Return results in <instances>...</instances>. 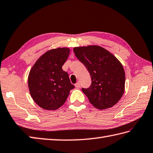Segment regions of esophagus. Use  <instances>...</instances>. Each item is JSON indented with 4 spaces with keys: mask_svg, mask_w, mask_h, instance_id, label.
<instances>
[{
    "mask_svg": "<svg viewBox=\"0 0 153 153\" xmlns=\"http://www.w3.org/2000/svg\"><path fill=\"white\" fill-rule=\"evenodd\" d=\"M75 86H76V88H79L80 87H81L80 83H79V82H77V83H76V84H75Z\"/></svg>",
    "mask_w": 153,
    "mask_h": 153,
    "instance_id": "34e87169",
    "label": "esophagus"
}]
</instances>
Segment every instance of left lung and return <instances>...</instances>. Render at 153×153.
Returning a JSON list of instances; mask_svg holds the SVG:
<instances>
[{
    "mask_svg": "<svg viewBox=\"0 0 153 153\" xmlns=\"http://www.w3.org/2000/svg\"><path fill=\"white\" fill-rule=\"evenodd\" d=\"M74 52L91 77V86L82 89L89 102L99 109L114 106L125 91V74L121 63L108 50L96 45L75 47Z\"/></svg>",
    "mask_w": 153,
    "mask_h": 153,
    "instance_id": "left-lung-1",
    "label": "left lung"
}]
</instances>
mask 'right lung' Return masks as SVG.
Segmentation results:
<instances>
[{"instance_id": "1", "label": "right lung", "mask_w": 153, "mask_h": 153, "mask_svg": "<svg viewBox=\"0 0 153 153\" xmlns=\"http://www.w3.org/2000/svg\"><path fill=\"white\" fill-rule=\"evenodd\" d=\"M68 48L52 49L39 58L28 75V85L33 100L41 108L56 110L62 106L74 88L62 65L70 54Z\"/></svg>"}]
</instances>
